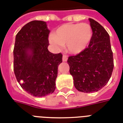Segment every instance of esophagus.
Returning <instances> with one entry per match:
<instances>
[{"label":"esophagus","mask_w":123,"mask_h":123,"mask_svg":"<svg viewBox=\"0 0 123 123\" xmlns=\"http://www.w3.org/2000/svg\"><path fill=\"white\" fill-rule=\"evenodd\" d=\"M67 56L66 55H63V58H62V60L63 62H67Z\"/></svg>","instance_id":"esophagus-1"}]
</instances>
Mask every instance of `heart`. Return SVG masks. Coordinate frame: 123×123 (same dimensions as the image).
<instances>
[{
  "label": "heart",
  "mask_w": 123,
  "mask_h": 123,
  "mask_svg": "<svg viewBox=\"0 0 123 123\" xmlns=\"http://www.w3.org/2000/svg\"><path fill=\"white\" fill-rule=\"evenodd\" d=\"M92 37V30L89 24H65L56 30L54 35H51L49 40L55 49L61 50L63 45L68 53L77 55L84 51L88 46Z\"/></svg>",
  "instance_id": "b5f03b06"
}]
</instances>
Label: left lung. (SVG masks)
I'll return each instance as SVG.
<instances>
[{
  "mask_svg": "<svg viewBox=\"0 0 123 123\" xmlns=\"http://www.w3.org/2000/svg\"><path fill=\"white\" fill-rule=\"evenodd\" d=\"M89 21L92 37L88 47L67 60L75 88L86 93L97 92L105 86L114 68L108 33L94 19Z\"/></svg>",
  "mask_w": 123,
  "mask_h": 123,
  "instance_id": "1",
  "label": "left lung"
}]
</instances>
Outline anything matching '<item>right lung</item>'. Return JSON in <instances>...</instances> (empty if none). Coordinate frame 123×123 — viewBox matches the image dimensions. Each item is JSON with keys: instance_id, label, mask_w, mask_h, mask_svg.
I'll return each mask as SVG.
<instances>
[{"instance_id": "add662e5", "label": "right lung", "mask_w": 123, "mask_h": 123, "mask_svg": "<svg viewBox=\"0 0 123 123\" xmlns=\"http://www.w3.org/2000/svg\"><path fill=\"white\" fill-rule=\"evenodd\" d=\"M50 31L45 22L33 20L17 33L13 50V68L21 87L35 97L52 94L56 88L58 67L62 55L48 50Z\"/></svg>"}]
</instances>
